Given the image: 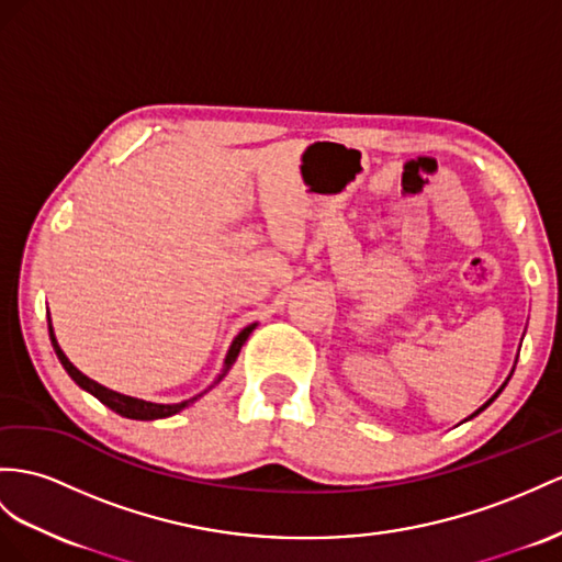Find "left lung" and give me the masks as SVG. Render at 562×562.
Returning <instances> with one entry per match:
<instances>
[{"label": "left lung", "instance_id": "obj_1", "mask_svg": "<svg viewBox=\"0 0 562 562\" xmlns=\"http://www.w3.org/2000/svg\"><path fill=\"white\" fill-rule=\"evenodd\" d=\"M510 375H513V372H510ZM510 375H508V380H510ZM508 380H506V382H503V384H501V390H498V392H496V394H494L492 398H488V401H486V404H484L482 408H477V411H474V413L470 415V418H474V415H480V413H482V411H484L486 406H492V404H494V401H496V396H498V394H501L503 390H506V384H508ZM470 418H468V420H470Z\"/></svg>", "mask_w": 562, "mask_h": 562}]
</instances>
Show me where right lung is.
Masks as SVG:
<instances>
[{
  "instance_id": "right-lung-1",
  "label": "right lung",
  "mask_w": 562,
  "mask_h": 562,
  "mask_svg": "<svg viewBox=\"0 0 562 562\" xmlns=\"http://www.w3.org/2000/svg\"><path fill=\"white\" fill-rule=\"evenodd\" d=\"M254 327H256V323H254V325H247V327H244L241 333L235 337L233 347H229V351H227V356H225L223 370L218 372V378L213 380V384L209 386V390H213V386L218 384V382L227 375V370L233 368V363L237 361L239 349L244 347V341L249 339V335L254 333ZM49 339H52V347H54L56 358H59V361H61V366H64V370L70 375V380H74V382L80 386V390L90 392L94 398L102 401V404L109 406L113 413L123 415V418H131V420H158V418H170V415H176V413H180L182 408L192 406L199 396H204V394L209 392V390H204V392L192 396V398L180 401V404H151V401H142V398H135V396H125V394H119V392H113V390H106V386H102L99 382L90 380L88 375H82V372H80L74 363L68 361L66 353H64L61 347H59V341H56V337H54L52 321H49Z\"/></svg>"
}]
</instances>
